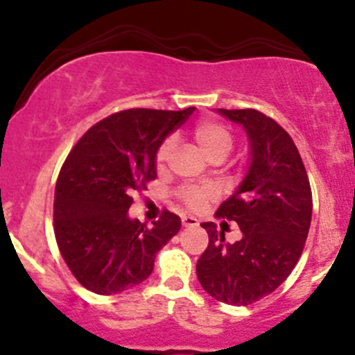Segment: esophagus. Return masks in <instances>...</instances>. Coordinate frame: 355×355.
Returning a JSON list of instances; mask_svg holds the SVG:
<instances>
[{
    "instance_id": "1",
    "label": "esophagus",
    "mask_w": 355,
    "mask_h": 355,
    "mask_svg": "<svg viewBox=\"0 0 355 355\" xmlns=\"http://www.w3.org/2000/svg\"><path fill=\"white\" fill-rule=\"evenodd\" d=\"M182 225H184L185 228H194L199 227V220L194 216H182Z\"/></svg>"
}]
</instances>
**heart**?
Segmentation results:
<instances>
[{"mask_svg": "<svg viewBox=\"0 0 355 355\" xmlns=\"http://www.w3.org/2000/svg\"><path fill=\"white\" fill-rule=\"evenodd\" d=\"M196 142L211 159L214 157H227L230 155L232 148H234V135L232 132L225 127L220 121L213 120H204L199 121L192 130ZM171 151H173V139L168 137L157 148L155 161L157 168H163L166 164L168 157H170ZM216 192L213 187L207 185H200V187H184L180 191V199L191 209H199L204 204L209 202L214 199Z\"/></svg>", "mask_w": 355, "mask_h": 355, "instance_id": "1", "label": "heart"}]
</instances>
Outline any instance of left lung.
I'll list each match as a JSON object with an SVG mask.
<instances>
[{
    "label": "left lung",
    "instance_id": "obj_1",
    "mask_svg": "<svg viewBox=\"0 0 355 355\" xmlns=\"http://www.w3.org/2000/svg\"><path fill=\"white\" fill-rule=\"evenodd\" d=\"M218 113L245 128L250 168L244 182L218 207L216 216L237 221L242 239L225 242L213 221L209 244L199 257V284L216 300L249 306L275 292L302 256L313 216L309 177L292 137L273 118L257 110Z\"/></svg>",
    "mask_w": 355,
    "mask_h": 355
}]
</instances>
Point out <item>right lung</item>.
Returning <instances> with one entry per match:
<instances>
[{"label": "right lung", "mask_w": 355, "mask_h": 355, "mask_svg": "<svg viewBox=\"0 0 355 355\" xmlns=\"http://www.w3.org/2000/svg\"><path fill=\"white\" fill-rule=\"evenodd\" d=\"M194 108H134L92 125L68 153L55 189V237L78 284L113 295L142 284L182 227L164 209L153 227L128 218L135 191L156 178V151Z\"/></svg>", "instance_id": "1"}]
</instances>
